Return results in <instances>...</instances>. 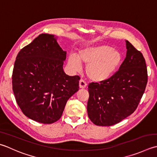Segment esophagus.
Instances as JSON below:
<instances>
[{
  "instance_id": "1",
  "label": "esophagus",
  "mask_w": 157,
  "mask_h": 157,
  "mask_svg": "<svg viewBox=\"0 0 157 157\" xmlns=\"http://www.w3.org/2000/svg\"><path fill=\"white\" fill-rule=\"evenodd\" d=\"M79 86L80 88H85L87 87V84L86 82L83 80V79H80V81L79 82Z\"/></svg>"
}]
</instances>
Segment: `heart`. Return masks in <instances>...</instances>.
Instances as JSON below:
<instances>
[{"mask_svg":"<svg viewBox=\"0 0 157 157\" xmlns=\"http://www.w3.org/2000/svg\"><path fill=\"white\" fill-rule=\"evenodd\" d=\"M122 63V55L117 50L105 45L88 46L79 50L77 56L68 58V65L74 71L80 70L81 64L86 66V73L95 82H103L114 74Z\"/></svg>","mask_w":157,"mask_h":157,"instance_id":"b5f03b06","label":"heart"}]
</instances>
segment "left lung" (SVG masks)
<instances>
[{"label": "left lung", "instance_id": "left-lung-1", "mask_svg": "<svg viewBox=\"0 0 157 157\" xmlns=\"http://www.w3.org/2000/svg\"><path fill=\"white\" fill-rule=\"evenodd\" d=\"M127 54L118 71L103 82L88 86V115L98 126H112L122 121L138 106L148 82L143 54L126 40Z\"/></svg>", "mask_w": 157, "mask_h": 157}]
</instances>
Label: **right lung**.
<instances>
[{
	"instance_id": "obj_1",
	"label": "right lung",
	"mask_w": 157,
	"mask_h": 157,
	"mask_svg": "<svg viewBox=\"0 0 157 157\" xmlns=\"http://www.w3.org/2000/svg\"><path fill=\"white\" fill-rule=\"evenodd\" d=\"M53 35L41 34L20 51L12 85L15 100L28 118L44 124L59 120L69 98L79 90L78 75L64 72L66 59Z\"/></svg>"
}]
</instances>
